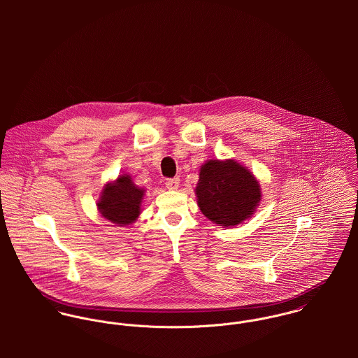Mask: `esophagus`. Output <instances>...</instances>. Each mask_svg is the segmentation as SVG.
I'll return each instance as SVG.
<instances>
[{
  "mask_svg": "<svg viewBox=\"0 0 358 358\" xmlns=\"http://www.w3.org/2000/svg\"><path fill=\"white\" fill-rule=\"evenodd\" d=\"M179 183H180L179 178H172V179H166L165 186H166V189H169V190H178Z\"/></svg>",
  "mask_w": 358,
  "mask_h": 358,
  "instance_id": "1",
  "label": "esophagus"
}]
</instances>
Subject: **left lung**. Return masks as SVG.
<instances>
[{
	"label": "left lung",
	"mask_w": 358,
	"mask_h": 358,
	"mask_svg": "<svg viewBox=\"0 0 358 358\" xmlns=\"http://www.w3.org/2000/svg\"><path fill=\"white\" fill-rule=\"evenodd\" d=\"M196 194L205 216L229 227L254 213L260 200V187L254 175L238 162L210 159L201 166Z\"/></svg>",
	"instance_id": "left-lung-1"
}]
</instances>
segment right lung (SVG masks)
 Wrapping results in <instances>:
<instances>
[{"mask_svg":"<svg viewBox=\"0 0 358 358\" xmlns=\"http://www.w3.org/2000/svg\"><path fill=\"white\" fill-rule=\"evenodd\" d=\"M145 190L135 186L128 175H121L115 183L107 185L98 203L103 216L120 226L131 224L141 213Z\"/></svg>","mask_w":358,"mask_h":358,"instance_id":"1","label":"right lung"}]
</instances>
